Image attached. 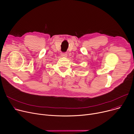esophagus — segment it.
Masks as SVG:
<instances>
[{
    "label": "esophagus",
    "mask_w": 134,
    "mask_h": 134,
    "mask_svg": "<svg viewBox=\"0 0 134 134\" xmlns=\"http://www.w3.org/2000/svg\"><path fill=\"white\" fill-rule=\"evenodd\" d=\"M67 53L65 52V53H62L61 54V56H62V57H67Z\"/></svg>",
    "instance_id": "obj_1"
}]
</instances>
